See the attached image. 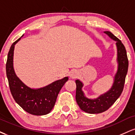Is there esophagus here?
Instances as JSON below:
<instances>
[{
	"mask_svg": "<svg viewBox=\"0 0 135 135\" xmlns=\"http://www.w3.org/2000/svg\"><path fill=\"white\" fill-rule=\"evenodd\" d=\"M77 75H78V74H77L76 71H72V72H70V77L72 79L76 78Z\"/></svg>",
	"mask_w": 135,
	"mask_h": 135,
	"instance_id": "1",
	"label": "esophagus"
}]
</instances>
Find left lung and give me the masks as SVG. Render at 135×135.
<instances>
[{
  "instance_id": "obj_1",
  "label": "left lung",
  "mask_w": 135,
  "mask_h": 135,
  "mask_svg": "<svg viewBox=\"0 0 135 135\" xmlns=\"http://www.w3.org/2000/svg\"><path fill=\"white\" fill-rule=\"evenodd\" d=\"M104 33L107 34L112 39L116 41L118 69L110 89L96 99H89L85 97L84 93L82 90L83 84L79 80H75L76 102L80 109L88 114H99L103 112L114 104L123 91L125 79L128 72V59L124 46L122 42L110 32L106 31Z\"/></svg>"
}]
</instances>
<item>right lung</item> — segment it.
<instances>
[{
    "mask_svg": "<svg viewBox=\"0 0 135 135\" xmlns=\"http://www.w3.org/2000/svg\"><path fill=\"white\" fill-rule=\"evenodd\" d=\"M21 37L11 45L7 55L6 75L11 93L15 102L27 112L35 115H46L49 114L54 107L59 92L69 77H65L56 80L38 89H32L26 86L16 76L13 68L15 46Z\"/></svg>",
    "mask_w": 135,
    "mask_h": 135,
    "instance_id": "right-lung-1",
    "label": "right lung"
}]
</instances>
